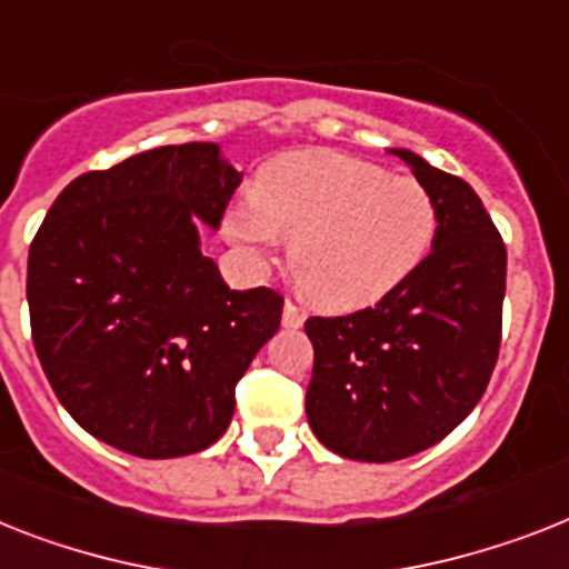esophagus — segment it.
Masks as SVG:
<instances>
[{"instance_id":"esophagus-1","label":"esophagus","mask_w":569,"mask_h":569,"mask_svg":"<svg viewBox=\"0 0 569 569\" xmlns=\"http://www.w3.org/2000/svg\"><path fill=\"white\" fill-rule=\"evenodd\" d=\"M302 322H305V313H302V308H296L293 302H284V311H281V326L284 328H302Z\"/></svg>"}]
</instances>
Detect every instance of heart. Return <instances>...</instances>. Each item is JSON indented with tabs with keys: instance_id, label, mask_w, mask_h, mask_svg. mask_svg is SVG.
Masks as SVG:
<instances>
[{
	"instance_id": "obj_1",
	"label": "heart",
	"mask_w": 569,
	"mask_h": 569,
	"mask_svg": "<svg viewBox=\"0 0 569 569\" xmlns=\"http://www.w3.org/2000/svg\"><path fill=\"white\" fill-rule=\"evenodd\" d=\"M439 211L425 182L346 157H279L223 218L247 261L267 264L290 241V273L322 308H360L396 290L427 258Z\"/></svg>"
}]
</instances>
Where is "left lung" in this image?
I'll list each match as a JSON object with an SVG mask.
<instances>
[{"label": "left lung", "mask_w": 569, "mask_h": 569, "mask_svg": "<svg viewBox=\"0 0 569 569\" xmlns=\"http://www.w3.org/2000/svg\"><path fill=\"white\" fill-rule=\"evenodd\" d=\"M392 153L433 194V250L372 308L305 322L308 425L358 462L412 457L462 425L495 372L503 328L506 247L477 191L412 150Z\"/></svg>", "instance_id": "8db88e82"}]
</instances>
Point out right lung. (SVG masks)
<instances>
[{"instance_id":"right-lung-1","label":"right lung","mask_w":569,"mask_h":569,"mask_svg":"<svg viewBox=\"0 0 569 569\" xmlns=\"http://www.w3.org/2000/svg\"><path fill=\"white\" fill-rule=\"evenodd\" d=\"M241 173L214 142L166 144L72 180L28 252L37 358L101 442L189 457L227 433L234 383L279 331L270 288L229 290L200 250Z\"/></svg>"}]
</instances>
